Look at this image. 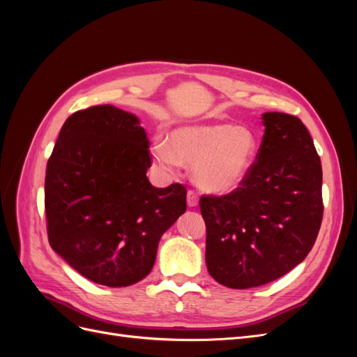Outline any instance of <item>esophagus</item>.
<instances>
[{"instance_id":"34e87169","label":"esophagus","mask_w":357,"mask_h":357,"mask_svg":"<svg viewBox=\"0 0 357 357\" xmlns=\"http://www.w3.org/2000/svg\"><path fill=\"white\" fill-rule=\"evenodd\" d=\"M198 193L195 190H189L188 192V205L189 207H197L198 205Z\"/></svg>"}]
</instances>
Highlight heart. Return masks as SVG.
<instances>
[{
	"mask_svg": "<svg viewBox=\"0 0 357 357\" xmlns=\"http://www.w3.org/2000/svg\"><path fill=\"white\" fill-rule=\"evenodd\" d=\"M257 138L250 128L213 122L172 131L169 144L156 142L153 155L160 165L176 167L178 160L193 165L197 185L223 195L238 189L257 156Z\"/></svg>",
	"mask_w": 357,
	"mask_h": 357,
	"instance_id": "1",
	"label": "heart"
}]
</instances>
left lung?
Instances as JSON below:
<instances>
[{"label": "left lung", "instance_id": "8db88e82", "mask_svg": "<svg viewBox=\"0 0 357 357\" xmlns=\"http://www.w3.org/2000/svg\"><path fill=\"white\" fill-rule=\"evenodd\" d=\"M265 134L243 185L228 195H202L205 262L215 282L248 289L301 264L323 219L321 164L301 119L264 113Z\"/></svg>", "mask_w": 357, "mask_h": 357}]
</instances>
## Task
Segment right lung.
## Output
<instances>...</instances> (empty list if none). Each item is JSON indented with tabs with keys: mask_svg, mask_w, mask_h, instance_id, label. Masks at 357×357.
I'll return each mask as SVG.
<instances>
[{
	"mask_svg": "<svg viewBox=\"0 0 357 357\" xmlns=\"http://www.w3.org/2000/svg\"><path fill=\"white\" fill-rule=\"evenodd\" d=\"M149 139L135 114L113 105L73 113L49 158V243L93 283L125 287L155 265L160 236L186 211V188H155Z\"/></svg>",
	"mask_w": 357,
	"mask_h": 357,
	"instance_id": "1",
	"label": "right lung"
}]
</instances>
